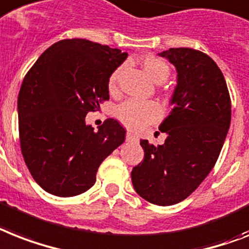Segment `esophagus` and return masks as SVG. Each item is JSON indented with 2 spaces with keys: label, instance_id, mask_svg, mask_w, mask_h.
<instances>
[{
  "label": "esophagus",
  "instance_id": "esophagus-1",
  "mask_svg": "<svg viewBox=\"0 0 249 249\" xmlns=\"http://www.w3.org/2000/svg\"><path fill=\"white\" fill-rule=\"evenodd\" d=\"M126 141H128V142H137V141H138V137L135 134H133V133H130V131H128V133H126Z\"/></svg>",
  "mask_w": 249,
  "mask_h": 249
}]
</instances>
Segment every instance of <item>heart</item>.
Returning a JSON list of instances; mask_svg holds the SVG:
<instances>
[{
  "mask_svg": "<svg viewBox=\"0 0 249 249\" xmlns=\"http://www.w3.org/2000/svg\"><path fill=\"white\" fill-rule=\"evenodd\" d=\"M142 66L147 75L152 79L153 82L161 83L166 80L170 74V68L166 62L157 56L147 54L142 58ZM121 69H116L110 79H108V90L115 93L118 90L119 78H120ZM161 115V108L156 102L152 101H137L128 100L123 102L116 108V118L121 124L129 129H141L145 125L156 121Z\"/></svg>",
  "mask_w": 249,
  "mask_h": 249,
  "instance_id": "obj_1",
  "label": "heart"
}]
</instances>
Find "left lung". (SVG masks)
I'll list each match as a JSON object with an SVG mask.
<instances>
[{
	"instance_id": "8db88e82",
	"label": "left lung",
	"mask_w": 249,
	"mask_h": 249,
	"mask_svg": "<svg viewBox=\"0 0 249 249\" xmlns=\"http://www.w3.org/2000/svg\"><path fill=\"white\" fill-rule=\"evenodd\" d=\"M175 66L173 110L160 130L165 143L142 139L144 159L133 167L131 183L145 201L171 206L191 196L219 159L231 119L225 78L216 62L193 48H170L159 53Z\"/></svg>"
}]
</instances>
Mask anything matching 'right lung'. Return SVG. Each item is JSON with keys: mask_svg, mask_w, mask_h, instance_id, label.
<instances>
[{"mask_svg": "<svg viewBox=\"0 0 249 249\" xmlns=\"http://www.w3.org/2000/svg\"><path fill=\"white\" fill-rule=\"evenodd\" d=\"M126 52L87 39L56 42L25 75L18 97L20 147L32 177L44 191L72 197L96 183L98 167L125 141V129L107 119L94 131L89 111L108 96L111 74Z\"/></svg>", "mask_w": 249, "mask_h": 249, "instance_id": "right-lung-1", "label": "right lung"}]
</instances>
